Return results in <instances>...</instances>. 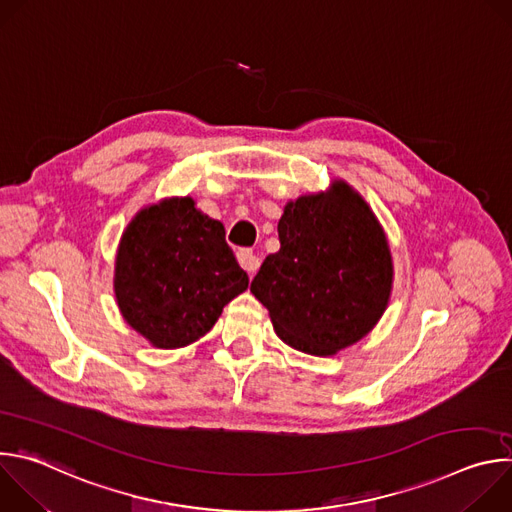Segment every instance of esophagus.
Listing matches in <instances>:
<instances>
[{"instance_id":"34e87169","label":"esophagus","mask_w":512,"mask_h":512,"mask_svg":"<svg viewBox=\"0 0 512 512\" xmlns=\"http://www.w3.org/2000/svg\"><path fill=\"white\" fill-rule=\"evenodd\" d=\"M237 259H239L241 267H243L247 273H255V271L259 269V265H261V259H259L257 253H253V249H241V251L237 253Z\"/></svg>"}]
</instances>
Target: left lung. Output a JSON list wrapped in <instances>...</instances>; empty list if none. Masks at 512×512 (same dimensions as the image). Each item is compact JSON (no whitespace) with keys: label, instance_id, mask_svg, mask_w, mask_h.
Returning a JSON list of instances; mask_svg holds the SVG:
<instances>
[{"label":"left lung","instance_id":"left-lung-1","mask_svg":"<svg viewBox=\"0 0 512 512\" xmlns=\"http://www.w3.org/2000/svg\"><path fill=\"white\" fill-rule=\"evenodd\" d=\"M279 251L265 257L251 294L291 348L332 356L367 336L393 289L387 235L348 182L289 200L277 225Z\"/></svg>","mask_w":512,"mask_h":512}]
</instances>
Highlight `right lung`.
Returning a JSON list of instances; mask_svg holds the SVG:
<instances>
[{"instance_id":"right-lung-1","label":"right lung","mask_w":512,"mask_h":512,"mask_svg":"<svg viewBox=\"0 0 512 512\" xmlns=\"http://www.w3.org/2000/svg\"><path fill=\"white\" fill-rule=\"evenodd\" d=\"M247 287L223 223L198 210L190 196L141 208L121 235L115 300L123 320L156 348L202 338Z\"/></svg>"}]
</instances>
